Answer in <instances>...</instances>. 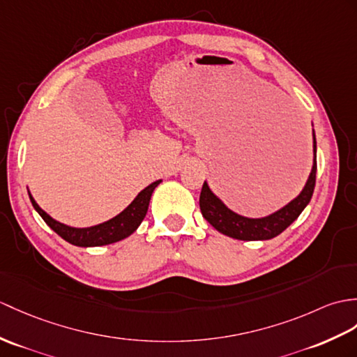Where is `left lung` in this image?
<instances>
[{
  "label": "left lung",
  "mask_w": 357,
  "mask_h": 357,
  "mask_svg": "<svg viewBox=\"0 0 357 357\" xmlns=\"http://www.w3.org/2000/svg\"><path fill=\"white\" fill-rule=\"evenodd\" d=\"M313 152L314 161L312 173L305 182V187L300 196L295 197L292 202H289L277 213L271 214L263 219H248L243 216L228 210L219 199L211 193V190L204 182L201 196H199V206H201L202 216L216 228L219 233L237 240H268L277 237L278 234L291 225V223L300 216L305 205L310 202L314 182H317V139L313 135Z\"/></svg>",
  "instance_id": "obj_1"
}]
</instances>
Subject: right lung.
<instances>
[{"instance_id":"add662e5","label":"right lung","mask_w":357,"mask_h":357,"mask_svg":"<svg viewBox=\"0 0 357 357\" xmlns=\"http://www.w3.org/2000/svg\"><path fill=\"white\" fill-rule=\"evenodd\" d=\"M161 181H155L151 185H147L143 192L138 193V196L132 201V204L126 210H123L119 216L112 218L111 220L103 222L100 225L91 227V228H71L66 227L63 223L52 219L48 214L40 208V206L35 202V199L30 195V201L35 206V210L39 213V216L44 219L47 225L52 228L56 234H59L63 240L76 245V246H102L119 242L121 238H126L139 227V223L143 222L149 202L155 187L160 184Z\"/></svg>"}]
</instances>
